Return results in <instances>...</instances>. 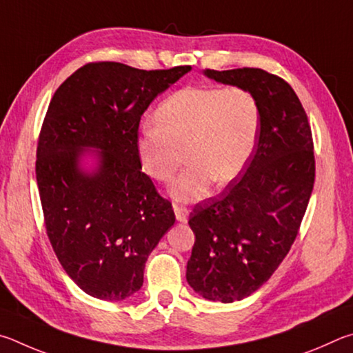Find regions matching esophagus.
Returning a JSON list of instances; mask_svg holds the SVG:
<instances>
[{
  "label": "esophagus",
  "instance_id": "34e87169",
  "mask_svg": "<svg viewBox=\"0 0 353 353\" xmlns=\"http://www.w3.org/2000/svg\"><path fill=\"white\" fill-rule=\"evenodd\" d=\"M173 211H175V217H176L178 221H186L188 220V215H189L188 208L175 205V206H173Z\"/></svg>",
  "mask_w": 353,
  "mask_h": 353
}]
</instances>
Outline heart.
<instances>
[{
  "instance_id": "heart-1",
  "label": "heart",
  "mask_w": 353,
  "mask_h": 353,
  "mask_svg": "<svg viewBox=\"0 0 353 353\" xmlns=\"http://www.w3.org/2000/svg\"><path fill=\"white\" fill-rule=\"evenodd\" d=\"M153 122L136 139L142 169L154 181L169 183L186 159L170 194L195 201L211 192L214 181L230 183L243 170L257 141L261 108L242 86H189L161 102Z\"/></svg>"
}]
</instances>
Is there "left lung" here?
Listing matches in <instances>:
<instances>
[{"instance_id":"obj_1","label":"left lung","mask_w":353,"mask_h":353,"mask_svg":"<svg viewBox=\"0 0 353 353\" xmlns=\"http://www.w3.org/2000/svg\"><path fill=\"white\" fill-rule=\"evenodd\" d=\"M215 82L242 86L261 108L254 153L243 175L195 205L186 279L209 301L248 298L288 254L314 184L312 128L294 90L261 68L206 70Z\"/></svg>"}]
</instances>
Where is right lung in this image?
<instances>
[{"instance_id":"1","label":"right lung","mask_w":353,"mask_h":353,"mask_svg":"<svg viewBox=\"0 0 353 353\" xmlns=\"http://www.w3.org/2000/svg\"><path fill=\"white\" fill-rule=\"evenodd\" d=\"M189 71L92 61L49 103L35 163L46 234L68 276L92 298L138 292L148 254L175 223L172 203L141 170L136 139L150 102ZM88 146L101 150L92 174L78 165Z\"/></svg>"}]
</instances>
